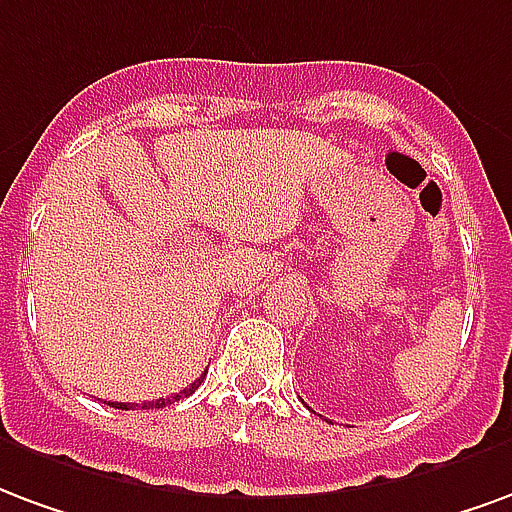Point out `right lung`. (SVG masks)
<instances>
[{
	"instance_id": "add662e5",
	"label": "right lung",
	"mask_w": 512,
	"mask_h": 512,
	"mask_svg": "<svg viewBox=\"0 0 512 512\" xmlns=\"http://www.w3.org/2000/svg\"><path fill=\"white\" fill-rule=\"evenodd\" d=\"M204 376H207V374H201L199 379H196V382L190 384V387H185L182 393L169 395V398H158V401H144V404H136V406H141V409H163V406L174 404V401H179V398H188L190 393H196V387H199V384L204 382ZM108 406H117V409H130L128 404H114V401H111V404H108Z\"/></svg>"
}]
</instances>
